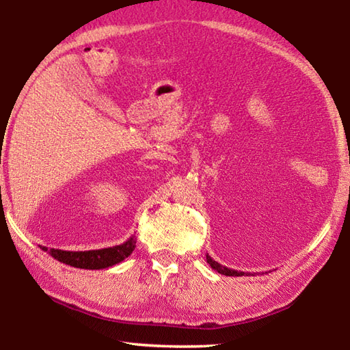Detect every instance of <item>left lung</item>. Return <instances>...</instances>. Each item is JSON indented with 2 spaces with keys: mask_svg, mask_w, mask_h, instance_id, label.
<instances>
[{
  "mask_svg": "<svg viewBox=\"0 0 350 350\" xmlns=\"http://www.w3.org/2000/svg\"><path fill=\"white\" fill-rule=\"evenodd\" d=\"M206 262H208L211 265V269H215L217 273L225 275V276H242V275H244V271L228 269V267H225V265H221L219 262H216V260L213 259L211 256H208V254H206Z\"/></svg>",
  "mask_w": 350,
  "mask_h": 350,
  "instance_id": "obj_1",
  "label": "left lung"
}]
</instances>
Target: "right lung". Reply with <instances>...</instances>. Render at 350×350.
<instances>
[{"mask_svg": "<svg viewBox=\"0 0 350 350\" xmlns=\"http://www.w3.org/2000/svg\"><path fill=\"white\" fill-rule=\"evenodd\" d=\"M40 248L49 253L54 259L60 260L63 264L70 265V267L100 270V269L112 267V265L122 262L123 259L128 258L135 248V236H131V238L120 245L100 248V250L68 252V250H58V248H51L49 250L47 247H40Z\"/></svg>", "mask_w": 350, "mask_h": 350, "instance_id": "obj_1", "label": "right lung"}]
</instances>
